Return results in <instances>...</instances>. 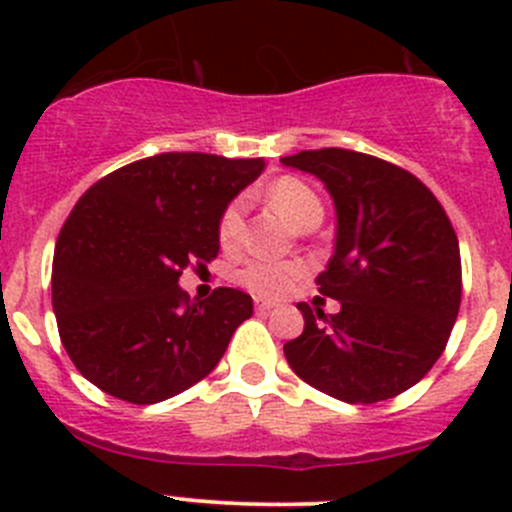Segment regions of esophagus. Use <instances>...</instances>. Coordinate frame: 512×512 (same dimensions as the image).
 <instances>
[{
  "label": "esophagus",
  "mask_w": 512,
  "mask_h": 512,
  "mask_svg": "<svg viewBox=\"0 0 512 512\" xmlns=\"http://www.w3.org/2000/svg\"><path fill=\"white\" fill-rule=\"evenodd\" d=\"M255 309L257 312H270V309H275V302H267V299H255Z\"/></svg>",
  "instance_id": "1"
}]
</instances>
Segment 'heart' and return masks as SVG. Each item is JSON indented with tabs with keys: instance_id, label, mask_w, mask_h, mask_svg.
<instances>
[{
	"instance_id": "1",
	"label": "heart",
	"mask_w": 512,
	"mask_h": 512,
	"mask_svg": "<svg viewBox=\"0 0 512 512\" xmlns=\"http://www.w3.org/2000/svg\"><path fill=\"white\" fill-rule=\"evenodd\" d=\"M267 200L272 208L299 230H312L322 223L324 205L312 185L294 175H280L267 185ZM242 230V200H232L223 210L218 223V237L223 247H235ZM304 275L302 262L294 260H252L240 270L237 280L257 297H282L292 289L294 282Z\"/></svg>"
}]
</instances>
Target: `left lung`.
<instances>
[{
	"label": "left lung",
	"instance_id": "1",
	"mask_svg": "<svg viewBox=\"0 0 512 512\" xmlns=\"http://www.w3.org/2000/svg\"><path fill=\"white\" fill-rule=\"evenodd\" d=\"M282 163L327 185L337 245L317 277L337 314L299 302L304 332L285 344L294 374L347 404L399 396L446 349L461 307V250L446 210L409 170L347 148Z\"/></svg>",
	"mask_w": 512,
	"mask_h": 512
}]
</instances>
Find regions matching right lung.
Returning <instances> with one entry per match:
<instances>
[{
    "mask_svg": "<svg viewBox=\"0 0 512 512\" xmlns=\"http://www.w3.org/2000/svg\"><path fill=\"white\" fill-rule=\"evenodd\" d=\"M262 168V158L160 153L103 175L81 195L56 240L51 304L84 379L146 406L218 366L252 317V297L218 287L190 299L178 280L218 257L220 215Z\"/></svg>",
    "mask_w": 512,
    "mask_h": 512,
    "instance_id": "obj_1",
    "label": "right lung"
}]
</instances>
